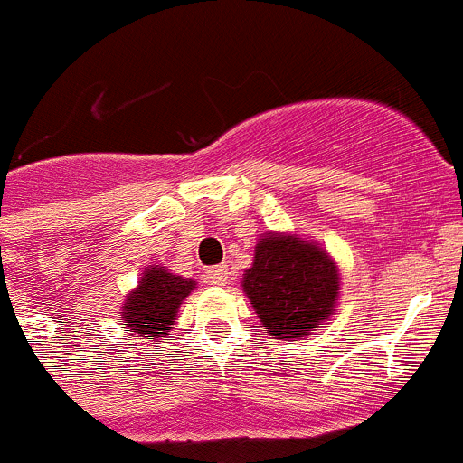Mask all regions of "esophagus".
Masks as SVG:
<instances>
[{
	"label": "esophagus",
	"instance_id": "1",
	"mask_svg": "<svg viewBox=\"0 0 463 463\" xmlns=\"http://www.w3.org/2000/svg\"><path fill=\"white\" fill-rule=\"evenodd\" d=\"M204 280L209 285H222L227 280V265H216V267H209L204 271Z\"/></svg>",
	"mask_w": 463,
	"mask_h": 463
}]
</instances>
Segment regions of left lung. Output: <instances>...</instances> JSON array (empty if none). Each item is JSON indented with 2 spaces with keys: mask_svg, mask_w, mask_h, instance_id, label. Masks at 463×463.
Wrapping results in <instances>:
<instances>
[{
  "mask_svg": "<svg viewBox=\"0 0 463 463\" xmlns=\"http://www.w3.org/2000/svg\"><path fill=\"white\" fill-rule=\"evenodd\" d=\"M269 335L297 338L323 326L335 312L338 274L330 256L292 236H265L242 280Z\"/></svg>",
  "mask_w": 463,
  "mask_h": 463,
  "instance_id": "1",
  "label": "left lung"
}]
</instances>
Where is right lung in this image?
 Segmentation results:
<instances>
[{
  "label": "right lung",
  "mask_w": 463,
  "mask_h": 463,
  "mask_svg": "<svg viewBox=\"0 0 463 463\" xmlns=\"http://www.w3.org/2000/svg\"><path fill=\"white\" fill-rule=\"evenodd\" d=\"M196 280L169 274L162 267H151L142 276L136 292L127 298L120 321L127 330L160 338L174 326L180 301L194 289Z\"/></svg>",
  "instance_id": "1"
}]
</instances>
